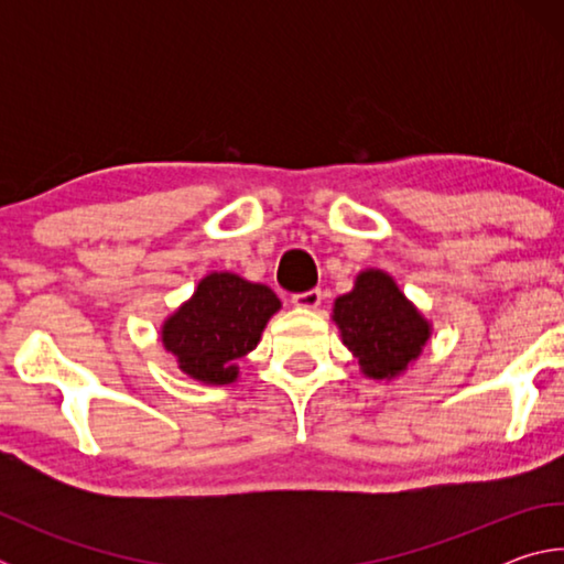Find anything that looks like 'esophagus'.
Returning <instances> with one entry per match:
<instances>
[{
    "mask_svg": "<svg viewBox=\"0 0 564 564\" xmlns=\"http://www.w3.org/2000/svg\"><path fill=\"white\" fill-rule=\"evenodd\" d=\"M321 301H323V293L318 289H311V291H305V293H295L293 299H291V303L295 305V308H308V311L318 308Z\"/></svg>",
    "mask_w": 564,
    "mask_h": 564,
    "instance_id": "34e87169",
    "label": "esophagus"
}]
</instances>
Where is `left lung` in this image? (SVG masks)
Instances as JSON below:
<instances>
[{
    "label": "left lung",
    "mask_w": 564,
    "mask_h": 564,
    "mask_svg": "<svg viewBox=\"0 0 564 564\" xmlns=\"http://www.w3.org/2000/svg\"><path fill=\"white\" fill-rule=\"evenodd\" d=\"M333 321L362 373L373 380L405 373L433 333L431 321L405 299L393 275L378 269L358 273L352 291L338 295Z\"/></svg>",
    "instance_id": "8db88e82"
}]
</instances>
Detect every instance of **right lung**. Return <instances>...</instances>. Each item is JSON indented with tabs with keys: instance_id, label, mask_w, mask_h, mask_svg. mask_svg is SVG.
<instances>
[{
	"instance_id": "obj_1",
	"label": "right lung",
	"mask_w": 564,
	"mask_h": 564,
	"mask_svg": "<svg viewBox=\"0 0 564 564\" xmlns=\"http://www.w3.org/2000/svg\"><path fill=\"white\" fill-rule=\"evenodd\" d=\"M279 308V295L269 285L228 271L208 273L164 321L161 343L186 376L212 386L234 383L236 360L259 346L265 323Z\"/></svg>"
}]
</instances>
